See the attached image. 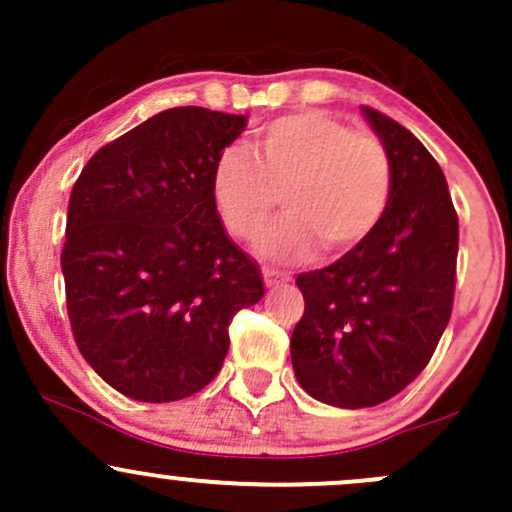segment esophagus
Returning a JSON list of instances; mask_svg holds the SVG:
<instances>
[{
	"label": "esophagus",
	"instance_id": "obj_1",
	"mask_svg": "<svg viewBox=\"0 0 512 512\" xmlns=\"http://www.w3.org/2000/svg\"><path fill=\"white\" fill-rule=\"evenodd\" d=\"M262 277H265V285L270 289L282 287L289 280L287 275H282V272H277V270H270V267H265V270H262Z\"/></svg>",
	"mask_w": 512,
	"mask_h": 512
}]
</instances>
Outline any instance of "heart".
Segmentation results:
<instances>
[{
  "mask_svg": "<svg viewBox=\"0 0 512 512\" xmlns=\"http://www.w3.org/2000/svg\"><path fill=\"white\" fill-rule=\"evenodd\" d=\"M394 168L384 141L324 111H299L257 131L255 151L227 146L210 193L237 240H255L285 193L289 215L265 232L262 255L299 260L317 242L329 255L359 247L389 208Z\"/></svg>",
  "mask_w": 512,
  "mask_h": 512,
  "instance_id": "obj_1",
  "label": "heart"
}]
</instances>
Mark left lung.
Instances as JSON below:
<instances>
[{"label": "left lung", "mask_w": 512, "mask_h": 512, "mask_svg": "<svg viewBox=\"0 0 512 512\" xmlns=\"http://www.w3.org/2000/svg\"><path fill=\"white\" fill-rule=\"evenodd\" d=\"M361 113L391 156L389 208L359 247L297 275L304 314L289 342L299 386L339 409L404 391L436 352L456 292L458 215L441 165L401 123Z\"/></svg>", "instance_id": "1"}]
</instances>
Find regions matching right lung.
I'll return each mask as SVG.
<instances>
[{
    "label": "right lung",
    "instance_id": "right-lung-1",
    "mask_svg": "<svg viewBox=\"0 0 512 512\" xmlns=\"http://www.w3.org/2000/svg\"><path fill=\"white\" fill-rule=\"evenodd\" d=\"M247 116L178 106L106 143L74 183L61 272L76 347L123 396L165 404L218 376L232 317L265 294L227 237L213 163Z\"/></svg>",
    "mask_w": 512,
    "mask_h": 512
}]
</instances>
